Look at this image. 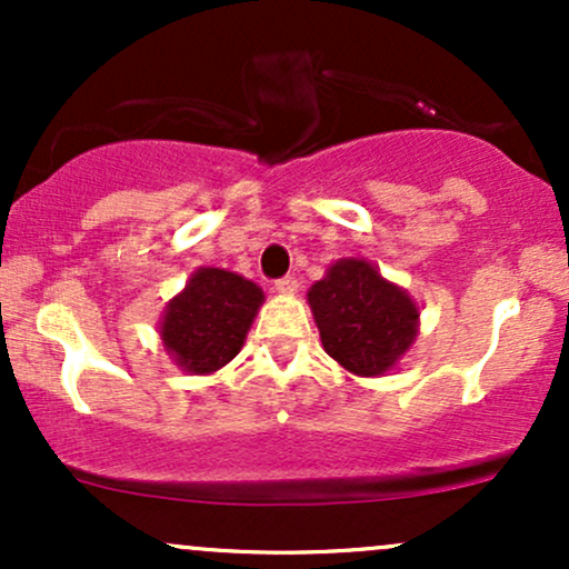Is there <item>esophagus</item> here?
<instances>
[{
	"mask_svg": "<svg viewBox=\"0 0 569 569\" xmlns=\"http://www.w3.org/2000/svg\"><path fill=\"white\" fill-rule=\"evenodd\" d=\"M297 289H299V280L293 276H283L276 280V291H280V293H293Z\"/></svg>",
	"mask_w": 569,
	"mask_h": 569,
	"instance_id": "esophagus-1",
	"label": "esophagus"
}]
</instances>
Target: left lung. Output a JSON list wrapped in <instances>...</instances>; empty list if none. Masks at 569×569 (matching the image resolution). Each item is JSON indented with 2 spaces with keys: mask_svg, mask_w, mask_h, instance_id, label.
I'll return each mask as SVG.
<instances>
[{
  "mask_svg": "<svg viewBox=\"0 0 569 569\" xmlns=\"http://www.w3.org/2000/svg\"><path fill=\"white\" fill-rule=\"evenodd\" d=\"M326 352L352 375L377 377L417 337V307L363 259H342L307 291Z\"/></svg>",
  "mask_w": 569,
  "mask_h": 569,
  "instance_id": "obj_1",
  "label": "left lung"
}]
</instances>
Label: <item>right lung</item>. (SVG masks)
I'll list each match as a JSON object with an SVG mask.
<instances>
[{"label": "right lung", "instance_id": "right-lung-1", "mask_svg": "<svg viewBox=\"0 0 569 569\" xmlns=\"http://www.w3.org/2000/svg\"><path fill=\"white\" fill-rule=\"evenodd\" d=\"M264 293L234 272L202 267L168 305L160 337L166 350L192 375H211L243 348Z\"/></svg>", "mask_w": 569, "mask_h": 569}]
</instances>
